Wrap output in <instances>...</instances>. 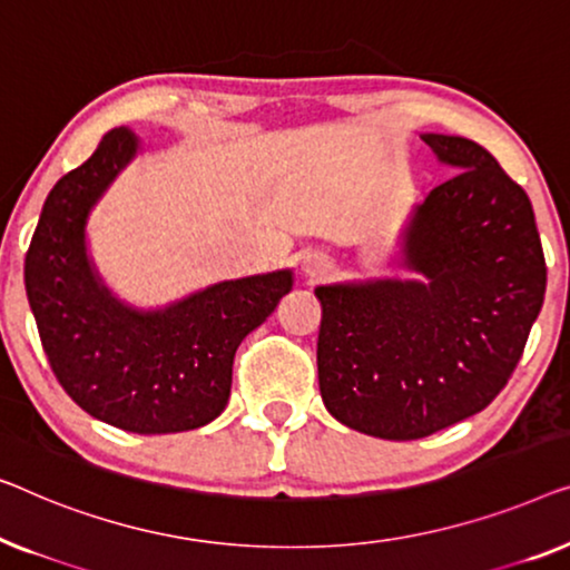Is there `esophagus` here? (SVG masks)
<instances>
[{
  "label": "esophagus",
  "instance_id": "esophagus-1",
  "mask_svg": "<svg viewBox=\"0 0 570 570\" xmlns=\"http://www.w3.org/2000/svg\"><path fill=\"white\" fill-rule=\"evenodd\" d=\"M327 268H331V261H327L323 253H312V255H307V261H304V274L312 278L325 276Z\"/></svg>",
  "mask_w": 570,
  "mask_h": 570
}]
</instances>
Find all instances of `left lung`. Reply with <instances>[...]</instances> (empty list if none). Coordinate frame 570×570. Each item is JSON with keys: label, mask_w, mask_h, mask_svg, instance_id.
<instances>
[{"label": "left lung", "mask_w": 570, "mask_h": 570, "mask_svg": "<svg viewBox=\"0 0 570 570\" xmlns=\"http://www.w3.org/2000/svg\"><path fill=\"white\" fill-rule=\"evenodd\" d=\"M423 141L460 167L407 227L405 263L426 278L315 288L323 403L348 429L392 442L491 405L524 354L548 284L524 188L475 141Z\"/></svg>", "instance_id": "1"}]
</instances>
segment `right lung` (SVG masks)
<instances>
[{
  "mask_svg": "<svg viewBox=\"0 0 570 570\" xmlns=\"http://www.w3.org/2000/svg\"><path fill=\"white\" fill-rule=\"evenodd\" d=\"M134 155V134L114 128L51 188L26 292L51 372L82 411L134 434H175L224 411L235 351L292 288V271L214 284L163 312L118 304L87 261L85 222Z\"/></svg>",
  "mask_w": 570,
  "mask_h": 570,
  "instance_id": "right-lung-1",
  "label": "right lung"
}]
</instances>
